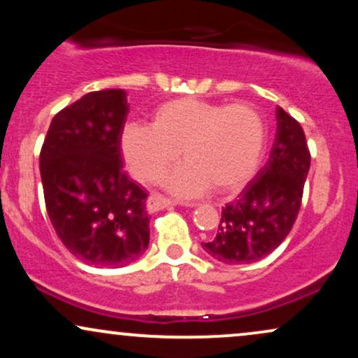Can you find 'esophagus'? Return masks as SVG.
I'll return each mask as SVG.
<instances>
[{"instance_id":"esophagus-1","label":"esophagus","mask_w":358,"mask_h":358,"mask_svg":"<svg viewBox=\"0 0 358 358\" xmlns=\"http://www.w3.org/2000/svg\"><path fill=\"white\" fill-rule=\"evenodd\" d=\"M176 202H173L171 199H166V196L159 195V193H153V195L148 199V210L150 212H156V210H162V208L170 207V205H175ZM187 207H195L196 203H185Z\"/></svg>"}]
</instances>
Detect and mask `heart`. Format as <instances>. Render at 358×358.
I'll list each match as a JSON object with an SVG mask.
<instances>
[{
    "label": "heart",
    "instance_id": "1",
    "mask_svg": "<svg viewBox=\"0 0 358 358\" xmlns=\"http://www.w3.org/2000/svg\"><path fill=\"white\" fill-rule=\"evenodd\" d=\"M268 129L262 114L249 104H222L193 97L168 101L151 117V126L122 127L121 153L139 182H156L182 150L187 165L165 183L180 195L213 187L234 192L252 178L264 155Z\"/></svg>",
    "mask_w": 358,
    "mask_h": 358
}]
</instances>
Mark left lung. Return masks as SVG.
Returning a JSON list of instances; mask_svg holds the SVG:
<instances>
[{
  "instance_id": "1",
  "label": "left lung",
  "mask_w": 358,
  "mask_h": 358,
  "mask_svg": "<svg viewBox=\"0 0 358 358\" xmlns=\"http://www.w3.org/2000/svg\"><path fill=\"white\" fill-rule=\"evenodd\" d=\"M276 117V139L268 163L239 199L222 208L217 236L202 242L208 256L225 264H249L266 257L296 222L311 155L296 119L281 108Z\"/></svg>"
}]
</instances>
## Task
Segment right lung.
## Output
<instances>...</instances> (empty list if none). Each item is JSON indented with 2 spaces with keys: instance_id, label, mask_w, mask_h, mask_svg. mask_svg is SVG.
<instances>
[{
  "instance_id": "1",
  "label": "right lung",
  "mask_w": 358,
  "mask_h": 358,
  "mask_svg": "<svg viewBox=\"0 0 358 358\" xmlns=\"http://www.w3.org/2000/svg\"><path fill=\"white\" fill-rule=\"evenodd\" d=\"M122 89L89 92L52 119L40 151L45 207L57 236L80 261L121 268L150 244L148 193L122 171Z\"/></svg>"
}]
</instances>
